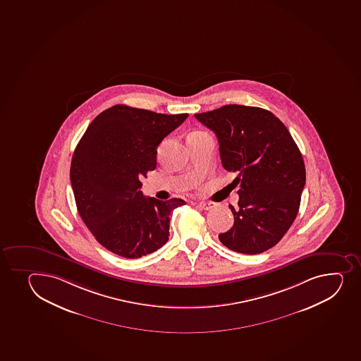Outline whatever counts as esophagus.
<instances>
[{
    "mask_svg": "<svg viewBox=\"0 0 361 361\" xmlns=\"http://www.w3.org/2000/svg\"><path fill=\"white\" fill-rule=\"evenodd\" d=\"M197 206L199 207H201V209H206V211H209V209H213L214 206H216V204H213V202H206V201H201V202H199L197 204Z\"/></svg>",
    "mask_w": 361,
    "mask_h": 361,
    "instance_id": "obj_1",
    "label": "esophagus"
}]
</instances>
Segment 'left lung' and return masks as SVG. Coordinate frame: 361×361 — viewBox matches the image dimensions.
Returning a JSON list of instances; mask_svg holds the SVG:
<instances>
[{
    "instance_id": "obj_1",
    "label": "left lung",
    "mask_w": 361,
    "mask_h": 361,
    "mask_svg": "<svg viewBox=\"0 0 361 361\" xmlns=\"http://www.w3.org/2000/svg\"><path fill=\"white\" fill-rule=\"evenodd\" d=\"M216 134L225 171L235 173L238 207L224 245L245 255L271 249L298 216L305 185L302 154L286 126L262 108L230 104L195 114Z\"/></svg>"
}]
</instances>
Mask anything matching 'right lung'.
Listing matches in <instances>:
<instances>
[{"instance_id":"add662e5","label":"right lung","mask_w":361,"mask_h":361,"mask_svg":"<svg viewBox=\"0 0 361 361\" xmlns=\"http://www.w3.org/2000/svg\"><path fill=\"white\" fill-rule=\"evenodd\" d=\"M187 117L115 105L97 116L79 141L70 171L77 209L112 253L140 258L167 243L169 216L186 202L145 197L141 178L157 168V145Z\"/></svg>"}]
</instances>
